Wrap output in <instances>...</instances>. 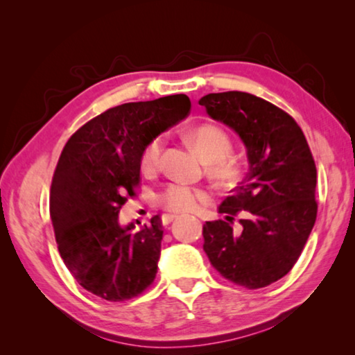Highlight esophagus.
Instances as JSON below:
<instances>
[{
  "label": "esophagus",
  "mask_w": 355,
  "mask_h": 355,
  "mask_svg": "<svg viewBox=\"0 0 355 355\" xmlns=\"http://www.w3.org/2000/svg\"><path fill=\"white\" fill-rule=\"evenodd\" d=\"M173 219H177L175 214H163V216H161V222H163V225H169Z\"/></svg>",
  "instance_id": "1"
}]
</instances>
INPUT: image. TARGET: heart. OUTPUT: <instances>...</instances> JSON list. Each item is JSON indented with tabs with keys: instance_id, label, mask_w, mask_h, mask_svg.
<instances>
[{
	"instance_id": "b5f03b06",
	"label": "heart",
	"mask_w": 355,
	"mask_h": 355,
	"mask_svg": "<svg viewBox=\"0 0 355 355\" xmlns=\"http://www.w3.org/2000/svg\"><path fill=\"white\" fill-rule=\"evenodd\" d=\"M189 139L203 159L214 166L218 175H232L235 164L227 156L232 152V139L224 128L214 123H202L189 133ZM164 148V137L155 136L142 150L141 167L146 172H153L161 164V155ZM161 208L173 213H191L207 202V194L196 186L186 183H171L155 197Z\"/></svg>"
}]
</instances>
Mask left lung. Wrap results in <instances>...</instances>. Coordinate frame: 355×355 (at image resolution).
Here are the masks:
<instances>
[{"mask_svg": "<svg viewBox=\"0 0 355 355\" xmlns=\"http://www.w3.org/2000/svg\"><path fill=\"white\" fill-rule=\"evenodd\" d=\"M199 105L236 131L249 159L244 180L220 203L225 218L203 225V250L224 279L249 290L268 286L291 271L315 225L313 155L296 120L260 97L230 91Z\"/></svg>", "mask_w": 355, "mask_h": 355, "instance_id": "left-lung-1", "label": "left lung"}]
</instances>
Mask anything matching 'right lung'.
Wrapping results in <instances>:
<instances>
[{
  "label": "right lung",
  "instance_id": "obj_1",
  "mask_svg": "<svg viewBox=\"0 0 355 355\" xmlns=\"http://www.w3.org/2000/svg\"><path fill=\"white\" fill-rule=\"evenodd\" d=\"M184 94L111 107L76 130L53 173L50 216L59 254L84 290L111 302L153 284L161 254L159 216L130 233L119 211L136 196L150 139L188 116Z\"/></svg>",
  "mask_w": 355,
  "mask_h": 355
}]
</instances>
